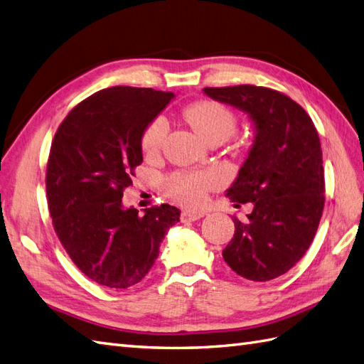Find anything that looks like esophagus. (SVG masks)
I'll return each instance as SVG.
<instances>
[{"mask_svg": "<svg viewBox=\"0 0 364 364\" xmlns=\"http://www.w3.org/2000/svg\"><path fill=\"white\" fill-rule=\"evenodd\" d=\"M205 215V210H197V209H184L181 213V220L183 222H196L198 218Z\"/></svg>", "mask_w": 364, "mask_h": 364, "instance_id": "1", "label": "esophagus"}]
</instances>
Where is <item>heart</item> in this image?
I'll use <instances>...</instances> for the list:
<instances>
[{
  "label": "heart",
  "mask_w": 364,
  "mask_h": 364,
  "mask_svg": "<svg viewBox=\"0 0 364 364\" xmlns=\"http://www.w3.org/2000/svg\"><path fill=\"white\" fill-rule=\"evenodd\" d=\"M186 119L203 138L210 141L217 136L228 138L235 129V117L225 105L214 100H198L186 108ZM168 133L164 116H158L149 124L142 134V149L147 155H156L161 150ZM218 176L214 172H176L166 181L167 192L184 205H200L206 191L215 186Z\"/></svg>",
  "instance_id": "obj_1"
}]
</instances>
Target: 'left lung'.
<instances>
[{
	"label": "left lung",
	"mask_w": 364,
	"mask_h": 364,
	"mask_svg": "<svg viewBox=\"0 0 364 364\" xmlns=\"http://www.w3.org/2000/svg\"><path fill=\"white\" fill-rule=\"evenodd\" d=\"M203 92L248 114L255 130L248 156L226 191L234 206L252 203V210L247 220L232 215L235 231L223 259L248 281H272L306 255L323 215L318 132L306 109L279 91L237 85Z\"/></svg>",
	"instance_id": "obj_1"
}]
</instances>
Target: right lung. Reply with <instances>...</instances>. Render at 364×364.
<instances>
[{"mask_svg":"<svg viewBox=\"0 0 364 364\" xmlns=\"http://www.w3.org/2000/svg\"><path fill=\"white\" fill-rule=\"evenodd\" d=\"M175 97L151 88L112 87L65 117L50 146L46 193L63 248L91 281L113 290L141 282L167 231L180 222L171 205H122V191L142 163V134Z\"/></svg>","mask_w":364,"mask_h":364,"instance_id":"add662e5","label":"right lung"}]
</instances>
